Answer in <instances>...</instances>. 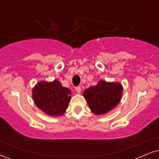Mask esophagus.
<instances>
[{"label": "esophagus", "mask_w": 159, "mask_h": 159, "mask_svg": "<svg viewBox=\"0 0 159 159\" xmlns=\"http://www.w3.org/2000/svg\"><path fill=\"white\" fill-rule=\"evenodd\" d=\"M75 90H76V92H77V93H80V92H81V88H80V86L76 87V88H75Z\"/></svg>", "instance_id": "34e87169"}]
</instances>
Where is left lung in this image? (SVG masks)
I'll return each instance as SVG.
<instances>
[{
    "mask_svg": "<svg viewBox=\"0 0 159 159\" xmlns=\"http://www.w3.org/2000/svg\"><path fill=\"white\" fill-rule=\"evenodd\" d=\"M123 87L119 82L101 80L96 85L85 89L83 96L95 115H103L114 109L121 99Z\"/></svg>",
    "mask_w": 159,
    "mask_h": 159,
    "instance_id": "obj_1",
    "label": "left lung"
}]
</instances>
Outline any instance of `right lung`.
Masks as SVG:
<instances>
[{
    "label": "right lung",
    "instance_id": "1",
    "mask_svg": "<svg viewBox=\"0 0 159 159\" xmlns=\"http://www.w3.org/2000/svg\"><path fill=\"white\" fill-rule=\"evenodd\" d=\"M71 92L57 80L40 81L32 88V99L37 107L50 116H62L68 108Z\"/></svg>",
    "mask_w": 159,
    "mask_h": 159
}]
</instances>
